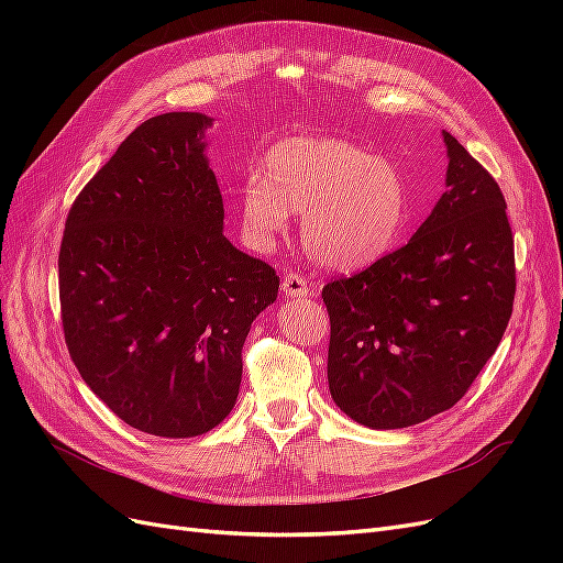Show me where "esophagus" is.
I'll use <instances>...</instances> for the list:
<instances>
[{
	"label": "esophagus",
	"instance_id": "obj_1",
	"mask_svg": "<svg viewBox=\"0 0 563 563\" xmlns=\"http://www.w3.org/2000/svg\"><path fill=\"white\" fill-rule=\"evenodd\" d=\"M282 291L286 294V298H308V296H312V284L305 277L288 272L282 282Z\"/></svg>",
	"mask_w": 563,
	"mask_h": 563
}]
</instances>
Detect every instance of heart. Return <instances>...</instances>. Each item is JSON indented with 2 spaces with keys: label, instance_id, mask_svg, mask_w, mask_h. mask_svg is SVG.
I'll use <instances>...</instances> for the list:
<instances>
[{
  "label": "heart",
  "instance_id": "b5f03b06",
  "mask_svg": "<svg viewBox=\"0 0 563 563\" xmlns=\"http://www.w3.org/2000/svg\"><path fill=\"white\" fill-rule=\"evenodd\" d=\"M302 211V244L329 269L368 267L397 244L408 218L399 168L343 139L294 135L272 145L240 192V220L253 249H269Z\"/></svg>",
  "mask_w": 563,
  "mask_h": 563
}]
</instances>
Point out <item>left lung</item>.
Wrapping results in <instances>:
<instances>
[{
	"instance_id": "obj_1",
	"label": "left lung",
	"mask_w": 563,
	"mask_h": 563,
	"mask_svg": "<svg viewBox=\"0 0 563 563\" xmlns=\"http://www.w3.org/2000/svg\"><path fill=\"white\" fill-rule=\"evenodd\" d=\"M446 192L406 246L323 286L329 389L371 430H399L463 399L515 302V240L498 183L449 131Z\"/></svg>"
}]
</instances>
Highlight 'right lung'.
Listing matches in <instances>:
<instances>
[{
    "label": "right lung",
    "mask_w": 563,
    "mask_h": 563,
    "mask_svg": "<svg viewBox=\"0 0 563 563\" xmlns=\"http://www.w3.org/2000/svg\"><path fill=\"white\" fill-rule=\"evenodd\" d=\"M201 112L152 117L67 216L58 255L65 343L79 376L131 428L199 437L242 383L253 319L279 277L223 234Z\"/></svg>",
    "instance_id": "right-lung-1"
}]
</instances>
